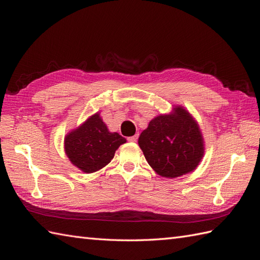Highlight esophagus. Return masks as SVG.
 Wrapping results in <instances>:
<instances>
[{"mask_svg":"<svg viewBox=\"0 0 260 260\" xmlns=\"http://www.w3.org/2000/svg\"><path fill=\"white\" fill-rule=\"evenodd\" d=\"M127 140L129 141V142H137V140H138V135L133 136V137H129V138H127Z\"/></svg>","mask_w":260,"mask_h":260,"instance_id":"1","label":"esophagus"}]
</instances>
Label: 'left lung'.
Returning a JSON list of instances; mask_svg holds the SVG:
<instances>
[{
    "mask_svg": "<svg viewBox=\"0 0 260 260\" xmlns=\"http://www.w3.org/2000/svg\"><path fill=\"white\" fill-rule=\"evenodd\" d=\"M145 159L157 174L177 178L198 167L204 154L201 130L182 107L149 121L139 138Z\"/></svg>",
    "mask_w": 260,
    "mask_h": 260,
    "instance_id": "left-lung-1",
    "label": "left lung"
}]
</instances>
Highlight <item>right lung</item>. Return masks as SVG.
Listing matches in <instances>:
<instances>
[{"mask_svg":"<svg viewBox=\"0 0 260 260\" xmlns=\"http://www.w3.org/2000/svg\"><path fill=\"white\" fill-rule=\"evenodd\" d=\"M123 143L125 139L109 132L95 114L65 138V152L76 167L91 174L111 162L116 149Z\"/></svg>","mask_w":260,"mask_h":260,"instance_id":"add662e5","label":"right lung"}]
</instances>
